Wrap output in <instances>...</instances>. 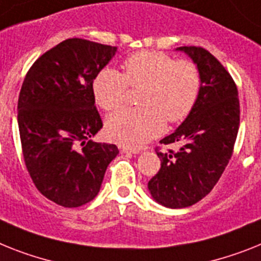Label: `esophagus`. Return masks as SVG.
<instances>
[{
  "instance_id": "esophagus-1",
  "label": "esophagus",
  "mask_w": 261,
  "mask_h": 261,
  "mask_svg": "<svg viewBox=\"0 0 261 261\" xmlns=\"http://www.w3.org/2000/svg\"><path fill=\"white\" fill-rule=\"evenodd\" d=\"M120 151H122V152H126V154H139V152H141V148L120 146Z\"/></svg>"
}]
</instances>
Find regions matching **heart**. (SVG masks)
Segmentation results:
<instances>
[{
  "label": "heart",
  "mask_w": 261,
  "mask_h": 261,
  "mask_svg": "<svg viewBox=\"0 0 261 261\" xmlns=\"http://www.w3.org/2000/svg\"><path fill=\"white\" fill-rule=\"evenodd\" d=\"M128 87L141 89V107L110 115L106 131L119 143L141 146L161 134L166 120L178 123L190 115L200 94L201 75L192 61L146 50L127 57L123 73L106 67L93 81L94 98L105 111L123 106Z\"/></svg>",
  "instance_id": "heart-1"
}]
</instances>
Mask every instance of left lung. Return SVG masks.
<instances>
[{"mask_svg": "<svg viewBox=\"0 0 261 261\" xmlns=\"http://www.w3.org/2000/svg\"><path fill=\"white\" fill-rule=\"evenodd\" d=\"M199 67L201 87L198 102L185 122L161 141L179 148L158 150L161 170L148 181L152 198L168 208L198 203L215 187L233 152L240 103L235 81L208 50L181 46Z\"/></svg>", "mask_w": 261, "mask_h": 261, "instance_id": "obj_1", "label": "left lung"}]
</instances>
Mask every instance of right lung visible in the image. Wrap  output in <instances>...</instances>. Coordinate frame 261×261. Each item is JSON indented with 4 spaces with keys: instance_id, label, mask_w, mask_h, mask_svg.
<instances>
[{
    "instance_id": "add662e5",
    "label": "right lung",
    "mask_w": 261,
    "mask_h": 261,
    "mask_svg": "<svg viewBox=\"0 0 261 261\" xmlns=\"http://www.w3.org/2000/svg\"><path fill=\"white\" fill-rule=\"evenodd\" d=\"M117 46L69 38L33 63L19 91L18 128L33 183L62 207H81L99 192L107 166L119 150L91 137L103 123L93 81Z\"/></svg>"
}]
</instances>
